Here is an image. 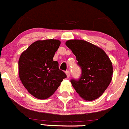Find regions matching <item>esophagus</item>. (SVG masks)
<instances>
[{
  "label": "esophagus",
  "mask_w": 129,
  "mask_h": 129,
  "mask_svg": "<svg viewBox=\"0 0 129 129\" xmlns=\"http://www.w3.org/2000/svg\"><path fill=\"white\" fill-rule=\"evenodd\" d=\"M66 75H67V77H68V78L70 77V71H66Z\"/></svg>",
  "instance_id": "obj_1"
}]
</instances>
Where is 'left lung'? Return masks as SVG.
I'll return each instance as SVG.
<instances>
[{
	"label": "left lung",
	"mask_w": 129,
	"mask_h": 129,
	"mask_svg": "<svg viewBox=\"0 0 129 129\" xmlns=\"http://www.w3.org/2000/svg\"><path fill=\"white\" fill-rule=\"evenodd\" d=\"M76 56L81 69L78 79L71 83L81 98L92 101L99 98L111 83L113 66L103 50L83 40H70L66 43Z\"/></svg>",
	"instance_id": "1"
}]
</instances>
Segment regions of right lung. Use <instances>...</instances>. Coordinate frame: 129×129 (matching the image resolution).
Returning a JSON list of instances; mask_svg holds the SVG:
<instances>
[{
	"label": "right lung",
	"instance_id": "obj_1",
	"mask_svg": "<svg viewBox=\"0 0 129 129\" xmlns=\"http://www.w3.org/2000/svg\"><path fill=\"white\" fill-rule=\"evenodd\" d=\"M59 45L58 40L36 41L19 57V79L27 91L38 99L49 98L67 77L59 69L58 61H53Z\"/></svg>",
	"mask_w": 129,
	"mask_h": 129
}]
</instances>
